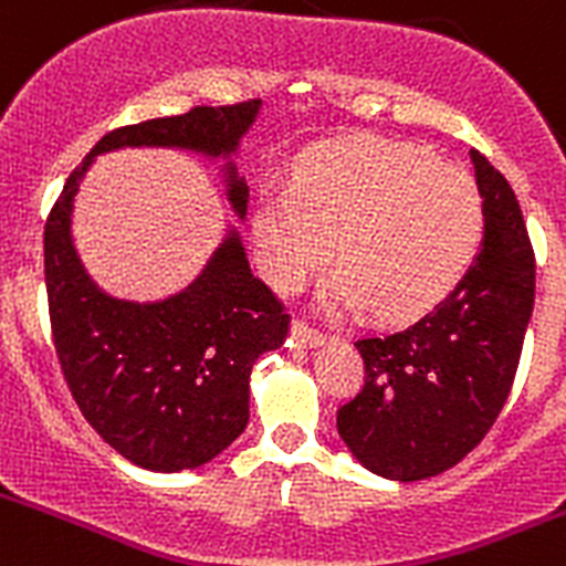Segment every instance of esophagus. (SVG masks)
Returning <instances> with one entry per match:
<instances>
[{"label":"esophagus","instance_id":"esophagus-1","mask_svg":"<svg viewBox=\"0 0 566 566\" xmlns=\"http://www.w3.org/2000/svg\"><path fill=\"white\" fill-rule=\"evenodd\" d=\"M293 337H295V343L298 345H310V348H315V345H323L326 343V334L323 332H317V328H312L310 323H304V321H293Z\"/></svg>","mask_w":566,"mask_h":566}]
</instances>
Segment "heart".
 Instances as JSON below:
<instances>
[{
    "instance_id": "obj_1",
    "label": "heart",
    "mask_w": 566,
    "mask_h": 566,
    "mask_svg": "<svg viewBox=\"0 0 566 566\" xmlns=\"http://www.w3.org/2000/svg\"><path fill=\"white\" fill-rule=\"evenodd\" d=\"M481 196L457 166L411 146L365 144L306 163L293 185L256 199L254 245L268 282L293 293L337 260L323 290L332 312L373 304L403 317L440 301L473 260Z\"/></svg>"
}]
</instances>
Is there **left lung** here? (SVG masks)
Here are the masks:
<instances>
[{
    "label": "left lung",
    "instance_id": "1",
    "mask_svg": "<svg viewBox=\"0 0 566 566\" xmlns=\"http://www.w3.org/2000/svg\"><path fill=\"white\" fill-rule=\"evenodd\" d=\"M470 157L484 249L434 310L356 339L365 384L337 409L345 446L384 479L420 481L462 462L501 415L523 354L534 249L512 185L484 155Z\"/></svg>",
    "mask_w": 566,
    "mask_h": 566
}]
</instances>
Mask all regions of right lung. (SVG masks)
I'll use <instances>...</instances> for the list:
<instances>
[{"label":"right lung","instance_id":"add662e5","mask_svg":"<svg viewBox=\"0 0 566 566\" xmlns=\"http://www.w3.org/2000/svg\"><path fill=\"white\" fill-rule=\"evenodd\" d=\"M256 109V98L199 104L185 115L118 126L71 171L49 210L43 273L60 370L93 431L137 468H199L243 434L251 367L265 350L282 348L290 312L251 273L234 234L185 293L144 306L107 298L71 245L74 193L93 157L120 146L232 151ZM229 196L243 216L249 188L232 179Z\"/></svg>","mask_w":566,"mask_h":566}]
</instances>
